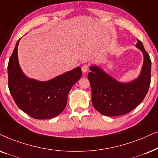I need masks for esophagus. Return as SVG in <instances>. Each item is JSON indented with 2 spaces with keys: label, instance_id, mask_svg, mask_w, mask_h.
Segmentation results:
<instances>
[{
  "label": "esophagus",
  "instance_id": "esophagus-1",
  "mask_svg": "<svg viewBox=\"0 0 158 158\" xmlns=\"http://www.w3.org/2000/svg\"><path fill=\"white\" fill-rule=\"evenodd\" d=\"M81 69H82V72H83V73H87L88 70H89V66H88L87 64H85V65H83V66L82 67Z\"/></svg>",
  "mask_w": 158,
  "mask_h": 158
}]
</instances>
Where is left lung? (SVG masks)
I'll list each match as a JSON object with an SVG mask.
<instances>
[{"instance_id":"left-lung-1","label":"left lung","mask_w":158,"mask_h":158,"mask_svg":"<svg viewBox=\"0 0 158 158\" xmlns=\"http://www.w3.org/2000/svg\"><path fill=\"white\" fill-rule=\"evenodd\" d=\"M136 47L144 55L140 75L130 83H120L104 73L97 66L90 67L88 74L91 87L92 104L95 109L106 116L127 114L143 101L151 82V59L142 43L137 41Z\"/></svg>"}]
</instances>
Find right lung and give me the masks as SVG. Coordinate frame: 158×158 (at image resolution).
Instances as JSON below:
<instances>
[{"label": "right lung", "instance_id": "obj_1", "mask_svg": "<svg viewBox=\"0 0 158 158\" xmlns=\"http://www.w3.org/2000/svg\"><path fill=\"white\" fill-rule=\"evenodd\" d=\"M20 39L8 64L9 91L18 107L28 115L35 119H51L64 110L69 91L82 76L81 69L78 67L48 81L29 78L22 73L18 61Z\"/></svg>", "mask_w": 158, "mask_h": 158}]
</instances>
